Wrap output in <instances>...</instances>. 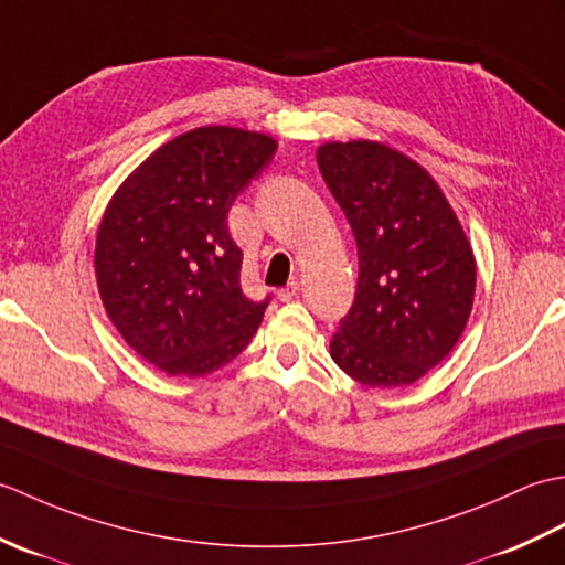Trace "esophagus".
I'll list each match as a JSON object with an SVG mask.
<instances>
[{
  "label": "esophagus",
  "mask_w": 565,
  "mask_h": 565,
  "mask_svg": "<svg viewBox=\"0 0 565 565\" xmlns=\"http://www.w3.org/2000/svg\"><path fill=\"white\" fill-rule=\"evenodd\" d=\"M298 286H301V284H298L296 279L289 281V286H286V289H281L279 294H276V296H279V301H281V303H289L291 298L298 294Z\"/></svg>",
  "instance_id": "1"
}]
</instances>
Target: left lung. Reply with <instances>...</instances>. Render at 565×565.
<instances>
[{"instance_id":"1","label":"left lung","mask_w":565,"mask_h":565,"mask_svg":"<svg viewBox=\"0 0 565 565\" xmlns=\"http://www.w3.org/2000/svg\"><path fill=\"white\" fill-rule=\"evenodd\" d=\"M318 167L356 239L354 303L330 354L369 388L407 386L447 356L471 316V245L423 167L371 140L328 142Z\"/></svg>"}]
</instances>
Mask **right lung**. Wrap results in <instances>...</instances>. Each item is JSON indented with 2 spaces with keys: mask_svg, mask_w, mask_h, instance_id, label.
<instances>
[{
  "mask_svg": "<svg viewBox=\"0 0 565 565\" xmlns=\"http://www.w3.org/2000/svg\"><path fill=\"white\" fill-rule=\"evenodd\" d=\"M276 152L269 136L206 126L154 150L116 191L97 233L106 313L170 376H206L245 350L269 306L239 286L233 201Z\"/></svg>",
  "mask_w": 565,
  "mask_h": 565,
  "instance_id": "right-lung-1",
  "label": "right lung"
}]
</instances>
